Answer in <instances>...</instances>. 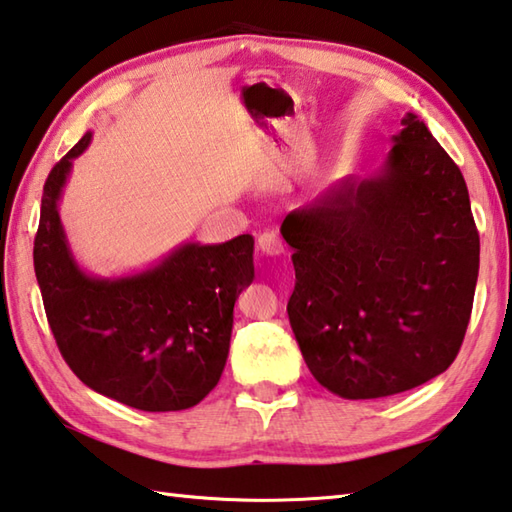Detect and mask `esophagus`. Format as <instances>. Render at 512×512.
I'll use <instances>...</instances> for the list:
<instances>
[{"mask_svg":"<svg viewBox=\"0 0 512 512\" xmlns=\"http://www.w3.org/2000/svg\"><path fill=\"white\" fill-rule=\"evenodd\" d=\"M257 248L262 250L264 255H282L284 253V244L275 230L262 232V235L257 237Z\"/></svg>","mask_w":512,"mask_h":512,"instance_id":"obj_1","label":"esophagus"}]
</instances>
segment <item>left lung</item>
<instances>
[{"instance_id": "obj_1", "label": "left lung", "mask_w": 512, "mask_h": 512, "mask_svg": "<svg viewBox=\"0 0 512 512\" xmlns=\"http://www.w3.org/2000/svg\"><path fill=\"white\" fill-rule=\"evenodd\" d=\"M385 165L284 219L288 320L306 367L342 398H383L443 374L461 349L479 275L463 174L423 120L403 118Z\"/></svg>"}]
</instances>
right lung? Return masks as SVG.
Listing matches in <instances>:
<instances>
[{"label":"right lung","instance_id":"1","mask_svg":"<svg viewBox=\"0 0 512 512\" xmlns=\"http://www.w3.org/2000/svg\"><path fill=\"white\" fill-rule=\"evenodd\" d=\"M89 143L91 132L44 183L33 264L46 320L64 362L94 392L143 412L188 410L226 367L232 309L255 277V239L183 244L150 271L118 280L87 275L67 246L58 201Z\"/></svg>","mask_w":512,"mask_h":512}]
</instances>
